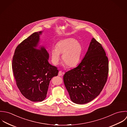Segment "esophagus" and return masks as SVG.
Instances as JSON below:
<instances>
[{"label":"esophagus","mask_w":127,"mask_h":127,"mask_svg":"<svg viewBox=\"0 0 127 127\" xmlns=\"http://www.w3.org/2000/svg\"><path fill=\"white\" fill-rule=\"evenodd\" d=\"M63 74V73H62V71H60L58 73V76H62Z\"/></svg>","instance_id":"esophagus-1"}]
</instances>
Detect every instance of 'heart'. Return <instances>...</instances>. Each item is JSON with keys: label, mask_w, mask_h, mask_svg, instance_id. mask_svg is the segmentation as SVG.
Masks as SVG:
<instances>
[{"label": "heart", "mask_w": 127, "mask_h": 127, "mask_svg": "<svg viewBox=\"0 0 127 127\" xmlns=\"http://www.w3.org/2000/svg\"><path fill=\"white\" fill-rule=\"evenodd\" d=\"M82 50L80 43L73 38L60 40L56 45V49L51 51L52 62L57 65L60 60V54H62L63 63L68 68L75 67L79 63Z\"/></svg>", "instance_id": "heart-1"}]
</instances>
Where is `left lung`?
<instances>
[{
	"label": "left lung",
	"instance_id": "left-lung-1",
	"mask_svg": "<svg viewBox=\"0 0 127 127\" xmlns=\"http://www.w3.org/2000/svg\"><path fill=\"white\" fill-rule=\"evenodd\" d=\"M108 73V60L105 51L93 38L82 61L63 76L71 101L77 104L92 101L102 91Z\"/></svg>",
	"mask_w": 127,
	"mask_h": 127
}]
</instances>
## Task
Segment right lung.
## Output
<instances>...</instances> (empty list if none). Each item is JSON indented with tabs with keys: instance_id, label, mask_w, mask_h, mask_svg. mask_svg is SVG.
I'll use <instances>...</instances> for the list:
<instances>
[{
	"instance_id": "add662e5",
	"label": "right lung",
	"mask_w": 127,
	"mask_h": 127,
	"mask_svg": "<svg viewBox=\"0 0 127 127\" xmlns=\"http://www.w3.org/2000/svg\"><path fill=\"white\" fill-rule=\"evenodd\" d=\"M43 31L35 32L16 48L12 69L17 85L22 95L32 101H42L47 97L51 78L57 68L49 63V54L44 47L36 49Z\"/></svg>"
}]
</instances>
